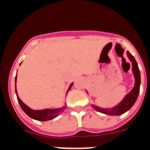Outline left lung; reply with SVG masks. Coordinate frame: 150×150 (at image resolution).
Returning a JSON list of instances; mask_svg holds the SVG:
<instances>
[{"label":"left lung","instance_id":"8db88e82","mask_svg":"<svg viewBox=\"0 0 150 150\" xmlns=\"http://www.w3.org/2000/svg\"><path fill=\"white\" fill-rule=\"evenodd\" d=\"M127 55H128V58L130 62H132V72H133L135 79L134 86L133 88L131 90L129 93H128L125 96V98L120 103H119L117 105L112 107V108H101V107L92 104L91 107H93L95 110H96L97 111L102 112L104 114L110 115V116H120V115L123 114L128 110H129L137 100L139 92H140V70H139L138 65H137V63L135 59L128 51H127Z\"/></svg>","mask_w":150,"mask_h":150}]
</instances>
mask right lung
I'll use <instances>...</instances> for the list:
<instances>
[{"label":"right lung","instance_id":"right-lung-1","mask_svg":"<svg viewBox=\"0 0 150 150\" xmlns=\"http://www.w3.org/2000/svg\"><path fill=\"white\" fill-rule=\"evenodd\" d=\"M22 64V63H21ZM20 64V65H21ZM16 79H17V74L15 78V83H16ZM74 83H71L69 86L68 89L67 91V93L70 90H71V87H72ZM15 91L16 94L17 96V100H18V104L20 105L21 108L22 109V110L25 112L26 114L30 117L31 119H34L35 120H38V121H48V120H51L55 119V117L59 116V114H61L62 112H63L66 108V105L63 106L61 108H56V109H43V110H33L31 108H30L29 107H28L25 104H24L22 100L19 98L18 97V93H17L16 90V85H15ZM66 93V94H67Z\"/></svg>","mask_w":150,"mask_h":150}]
</instances>
